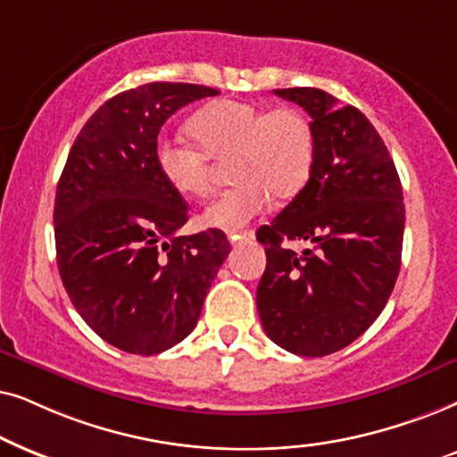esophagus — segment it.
I'll return each mask as SVG.
<instances>
[{
    "instance_id": "obj_1",
    "label": "esophagus",
    "mask_w": 457,
    "mask_h": 457,
    "mask_svg": "<svg viewBox=\"0 0 457 457\" xmlns=\"http://www.w3.org/2000/svg\"><path fill=\"white\" fill-rule=\"evenodd\" d=\"M228 240H229V245H234V246L251 245V242L254 240V232H251V229H246V232H228Z\"/></svg>"
}]
</instances>
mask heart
I'll list each match as a JSON object with an SVG mask.
<instances>
[{
  "label": "heart",
  "mask_w": 457,
  "mask_h": 457,
  "mask_svg": "<svg viewBox=\"0 0 457 457\" xmlns=\"http://www.w3.org/2000/svg\"><path fill=\"white\" fill-rule=\"evenodd\" d=\"M194 142L162 137L154 148L158 173L173 192L203 198L211 192V158L229 161L236 184L212 200L203 223L240 229L270 204V194L290 198L303 190L313 167L315 139L305 114L296 108L267 111L251 102L217 100L190 119Z\"/></svg>",
  "instance_id": "heart-1"
}]
</instances>
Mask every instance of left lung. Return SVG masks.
Here are the masks:
<instances>
[{"label":"left lung","mask_w":457,"mask_h":457,"mask_svg":"<svg viewBox=\"0 0 457 457\" xmlns=\"http://www.w3.org/2000/svg\"><path fill=\"white\" fill-rule=\"evenodd\" d=\"M312 117L313 167L305 187L259 228L267 265L257 309L267 337L303 357L360 338L385 309L403 246V190L385 142L355 106L315 87L273 89ZM286 241H307L303 253Z\"/></svg>","instance_id":"left-lung-1"}]
</instances>
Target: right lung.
<instances>
[{
    "label": "right lung",
    "instance_id": "add662e5",
    "mask_svg": "<svg viewBox=\"0 0 457 457\" xmlns=\"http://www.w3.org/2000/svg\"><path fill=\"white\" fill-rule=\"evenodd\" d=\"M217 94L165 81L123 91L91 114L66 158L54 204L58 271L85 324L120 351L181 343L229 254L221 229L179 236L187 204L154 161L165 120Z\"/></svg>",
    "mask_w": 457,
    "mask_h": 457
}]
</instances>
